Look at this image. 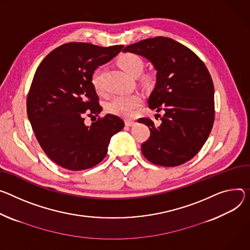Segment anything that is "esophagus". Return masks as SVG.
I'll return each instance as SVG.
<instances>
[{
  "instance_id": "34e87169",
  "label": "esophagus",
  "mask_w": 250,
  "mask_h": 250,
  "mask_svg": "<svg viewBox=\"0 0 250 250\" xmlns=\"http://www.w3.org/2000/svg\"><path fill=\"white\" fill-rule=\"evenodd\" d=\"M125 124L126 126H132V125H135V122L133 120H125Z\"/></svg>"
}]
</instances>
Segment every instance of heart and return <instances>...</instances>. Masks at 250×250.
Here are the masks:
<instances>
[{"mask_svg":"<svg viewBox=\"0 0 250 250\" xmlns=\"http://www.w3.org/2000/svg\"><path fill=\"white\" fill-rule=\"evenodd\" d=\"M119 65L128 76L135 78L139 77L144 70V62L141 57L135 54L126 53L123 54L118 60ZM147 76L144 77L145 82H148ZM92 83L97 92H102V73L97 71L92 78ZM143 103V97L140 94H128L118 96L112 99L107 104V110L113 115L128 118L131 117L135 109Z\"/></svg>","mask_w":250,"mask_h":250,"instance_id":"obj_1","label":"heart"}]
</instances>
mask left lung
I'll list each match as a JSON object with an SVG mask.
<instances>
[{
	"mask_svg": "<svg viewBox=\"0 0 250 250\" xmlns=\"http://www.w3.org/2000/svg\"><path fill=\"white\" fill-rule=\"evenodd\" d=\"M124 52L151 62L156 82L148 107L165 110L158 126L147 118L138 121L150 130L149 139L142 146L143 154L163 167L190 161L207 142L214 121V87L206 64L184 44L165 37L143 40L126 46Z\"/></svg>",
	"mask_w": 250,
	"mask_h": 250,
	"instance_id": "1",
	"label": "left lung"
}]
</instances>
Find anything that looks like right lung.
<instances>
[{
    "instance_id": "obj_1",
    "label": "right lung",
    "mask_w": 250,
    "mask_h": 250,
    "mask_svg": "<svg viewBox=\"0 0 250 250\" xmlns=\"http://www.w3.org/2000/svg\"><path fill=\"white\" fill-rule=\"evenodd\" d=\"M123 48L67 42L38 66L27 113L42 150L60 167L83 170L97 166L105 157L112 135L124 128V121L109 113L90 126L83 119L84 113L98 116L103 109L92 83L95 71Z\"/></svg>"
}]
</instances>
